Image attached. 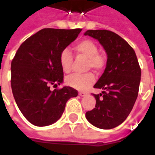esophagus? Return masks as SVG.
I'll return each mask as SVG.
<instances>
[{
	"mask_svg": "<svg viewBox=\"0 0 155 155\" xmlns=\"http://www.w3.org/2000/svg\"><path fill=\"white\" fill-rule=\"evenodd\" d=\"M79 95H80V97H84L86 95V92H79Z\"/></svg>",
	"mask_w": 155,
	"mask_h": 155,
	"instance_id": "esophagus-1",
	"label": "esophagus"
}]
</instances>
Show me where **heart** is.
Here are the masks:
<instances>
[{
	"instance_id": "1",
	"label": "heart",
	"mask_w": 155,
	"mask_h": 155,
	"mask_svg": "<svg viewBox=\"0 0 155 155\" xmlns=\"http://www.w3.org/2000/svg\"><path fill=\"white\" fill-rule=\"evenodd\" d=\"M76 55L87 58L86 67L101 71L106 65V58L103 54L98 52V47L96 42L90 39H84L77 42L74 46ZM59 63L64 72H70L72 68L73 56L68 48L63 49L59 54ZM95 81V76L92 72L84 74H74L66 79L67 84L79 90H84Z\"/></svg>"
}]
</instances>
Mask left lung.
<instances>
[{
	"instance_id": "1",
	"label": "left lung",
	"mask_w": 155,
	"mask_h": 155,
	"mask_svg": "<svg viewBox=\"0 0 155 155\" xmlns=\"http://www.w3.org/2000/svg\"><path fill=\"white\" fill-rule=\"evenodd\" d=\"M84 35L98 40L108 55L104 72L94 85L95 88L103 92L92 94L96 106L85 116L96 127L110 130L120 125L134 105L139 90L141 68L131 46L113 31L89 30Z\"/></svg>"
}]
</instances>
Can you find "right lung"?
<instances>
[{
  "instance_id": "obj_1",
  "label": "right lung",
  "mask_w": 155,
  "mask_h": 155,
  "mask_svg": "<svg viewBox=\"0 0 155 155\" xmlns=\"http://www.w3.org/2000/svg\"><path fill=\"white\" fill-rule=\"evenodd\" d=\"M81 30L45 28L28 38L16 52L11 63L12 92L21 113L33 125L57 121L67 101L77 97V90L71 87L50 88L63 82L59 54Z\"/></svg>"
}]
</instances>
